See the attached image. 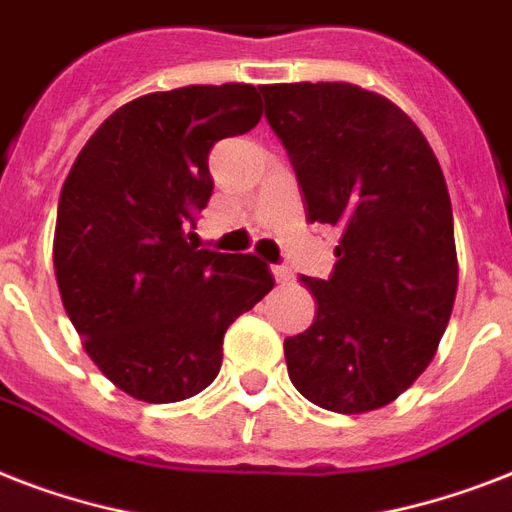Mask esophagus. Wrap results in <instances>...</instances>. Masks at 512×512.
Instances as JSON below:
<instances>
[{
  "instance_id": "1",
  "label": "esophagus",
  "mask_w": 512,
  "mask_h": 512,
  "mask_svg": "<svg viewBox=\"0 0 512 512\" xmlns=\"http://www.w3.org/2000/svg\"><path fill=\"white\" fill-rule=\"evenodd\" d=\"M271 271H273V276H276V281H279V284H292V281H295V273L289 271L287 265H273Z\"/></svg>"
}]
</instances>
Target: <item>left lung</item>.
I'll return each mask as SVG.
<instances>
[{"label":"left lung","mask_w":512,"mask_h":512,"mask_svg":"<svg viewBox=\"0 0 512 512\" xmlns=\"http://www.w3.org/2000/svg\"><path fill=\"white\" fill-rule=\"evenodd\" d=\"M260 92L305 217L340 228L332 276H300L316 319L284 340L289 380L321 409L372 412L428 369L452 316L457 249L444 172L417 124L377 92L348 82Z\"/></svg>","instance_id":"obj_1"}]
</instances>
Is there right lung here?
I'll list each match as a JSON object with an SVG mask.
<instances>
[{"label": "right lung", "mask_w": 512, "mask_h": 512, "mask_svg": "<svg viewBox=\"0 0 512 512\" xmlns=\"http://www.w3.org/2000/svg\"><path fill=\"white\" fill-rule=\"evenodd\" d=\"M260 116L252 84L151 92L100 124L63 183L52 241L60 300L87 356L138 401L207 388L225 329L273 289L260 257L199 249L191 233L215 185L209 148Z\"/></svg>", "instance_id": "right-lung-1"}]
</instances>
